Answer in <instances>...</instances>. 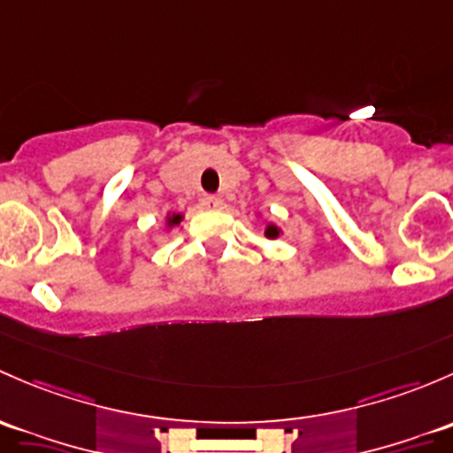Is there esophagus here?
Instances as JSON below:
<instances>
[{
	"instance_id": "34e87169",
	"label": "esophagus",
	"mask_w": 453,
	"mask_h": 453,
	"mask_svg": "<svg viewBox=\"0 0 453 453\" xmlns=\"http://www.w3.org/2000/svg\"><path fill=\"white\" fill-rule=\"evenodd\" d=\"M202 203L206 208H211V211H217V208H221V199H219L217 195H206V197L202 199Z\"/></svg>"
}]
</instances>
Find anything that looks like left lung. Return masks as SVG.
Masks as SVG:
<instances>
[{"label":"left lung","instance_id":"8db88e82","mask_svg":"<svg viewBox=\"0 0 453 453\" xmlns=\"http://www.w3.org/2000/svg\"><path fill=\"white\" fill-rule=\"evenodd\" d=\"M265 236H266V239H278L280 227L273 226V223H269V226H266V230H265Z\"/></svg>","mask_w":453,"mask_h":453}]
</instances>
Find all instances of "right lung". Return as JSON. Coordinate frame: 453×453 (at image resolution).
Here are the masks:
<instances>
[{
	"instance_id": "1",
	"label": "right lung",
	"mask_w": 453,
	"mask_h": 453,
	"mask_svg": "<svg viewBox=\"0 0 453 453\" xmlns=\"http://www.w3.org/2000/svg\"><path fill=\"white\" fill-rule=\"evenodd\" d=\"M182 221V214H166V227H173Z\"/></svg>"
}]
</instances>
